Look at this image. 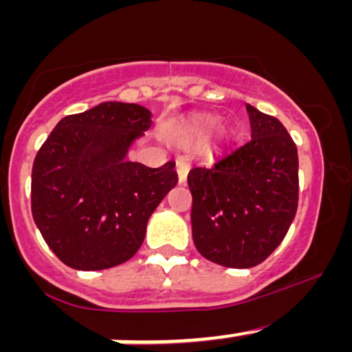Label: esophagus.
<instances>
[{
    "mask_svg": "<svg viewBox=\"0 0 352 352\" xmlns=\"http://www.w3.org/2000/svg\"><path fill=\"white\" fill-rule=\"evenodd\" d=\"M187 173H189V160L186 156L177 158V175H179V184H186Z\"/></svg>",
    "mask_w": 352,
    "mask_h": 352,
    "instance_id": "obj_1",
    "label": "esophagus"
}]
</instances>
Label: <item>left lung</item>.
<instances>
[{
	"instance_id": "1",
	"label": "left lung",
	"mask_w": 352,
	"mask_h": 352,
	"mask_svg": "<svg viewBox=\"0 0 352 352\" xmlns=\"http://www.w3.org/2000/svg\"><path fill=\"white\" fill-rule=\"evenodd\" d=\"M252 138L187 175L194 245L233 269L264 262L283 242L298 208V150L276 117L247 104Z\"/></svg>"
}]
</instances>
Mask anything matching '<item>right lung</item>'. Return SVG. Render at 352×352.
I'll use <instances>...</instances> for the list:
<instances>
[{
    "label": "right lung",
    "mask_w": 352,
    "mask_h": 352,
    "mask_svg": "<svg viewBox=\"0 0 352 352\" xmlns=\"http://www.w3.org/2000/svg\"><path fill=\"white\" fill-rule=\"evenodd\" d=\"M151 127L138 104L104 102L58 122L35 156L32 216L45 243L69 267L102 271L129 261L150 216L177 186L175 163L129 162Z\"/></svg>",
    "instance_id": "right-lung-1"
}]
</instances>
